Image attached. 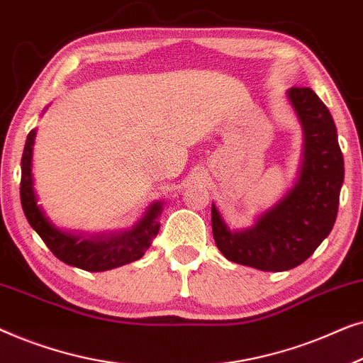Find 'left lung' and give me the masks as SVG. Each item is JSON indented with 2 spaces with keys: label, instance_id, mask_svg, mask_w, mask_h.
Here are the masks:
<instances>
[{
  "label": "left lung",
  "instance_id": "obj_1",
  "mask_svg": "<svg viewBox=\"0 0 363 363\" xmlns=\"http://www.w3.org/2000/svg\"><path fill=\"white\" fill-rule=\"evenodd\" d=\"M286 97L304 135L294 185L242 230H231L211 205L213 238L223 256L272 272L302 264L329 236L344 183V157L329 108L309 87H291Z\"/></svg>",
  "mask_w": 363,
  "mask_h": 363
}]
</instances>
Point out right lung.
<instances>
[{
	"mask_svg": "<svg viewBox=\"0 0 363 363\" xmlns=\"http://www.w3.org/2000/svg\"><path fill=\"white\" fill-rule=\"evenodd\" d=\"M34 140L36 128L28 133L21 158V205L29 225L52 255L69 266L91 272L108 271L140 259L160 230L158 218L163 211V203H150L140 220L128 230L102 231L96 235L61 230L49 220L41 205H38L33 178Z\"/></svg>",
	"mask_w": 363,
	"mask_h": 363,
	"instance_id": "obj_1",
	"label": "right lung"
}]
</instances>
